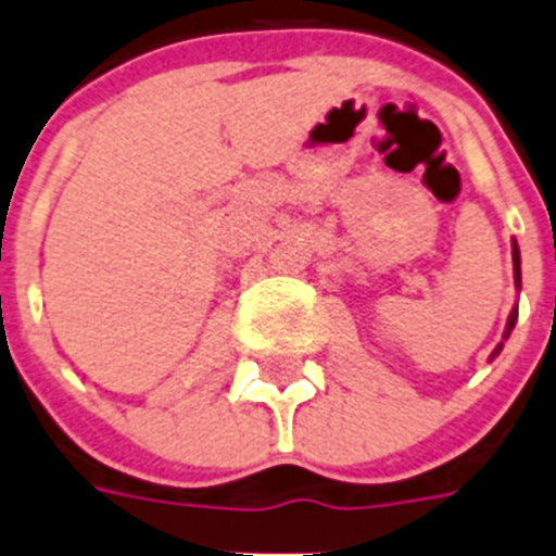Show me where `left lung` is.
I'll return each instance as SVG.
<instances>
[{"label": "left lung", "mask_w": 556, "mask_h": 556, "mask_svg": "<svg viewBox=\"0 0 556 556\" xmlns=\"http://www.w3.org/2000/svg\"><path fill=\"white\" fill-rule=\"evenodd\" d=\"M511 254H514V279H517V286H520V251H517V242H514ZM514 323H517V311H514L511 317H508V325H505V333H503L505 340H508V333H511ZM500 351H503V342H500V345H497V349H494V354H491V356H497Z\"/></svg>", "instance_id": "8db88e82"}]
</instances>
